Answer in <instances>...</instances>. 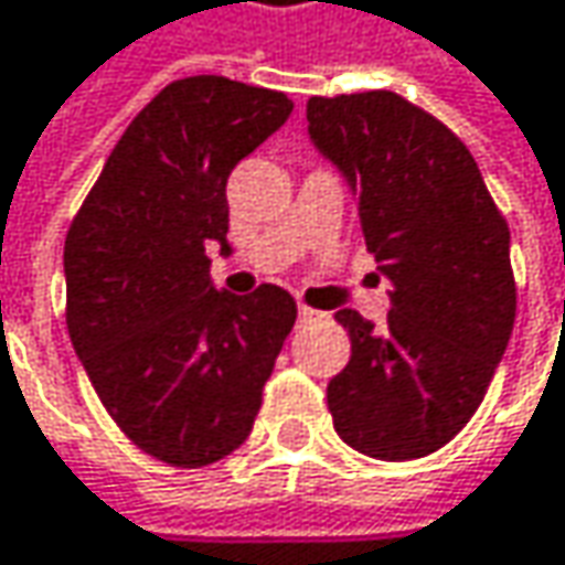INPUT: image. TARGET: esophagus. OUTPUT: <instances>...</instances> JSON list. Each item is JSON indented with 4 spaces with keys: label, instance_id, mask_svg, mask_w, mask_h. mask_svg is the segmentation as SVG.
Segmentation results:
<instances>
[{
    "label": "esophagus",
    "instance_id": "esophagus-1",
    "mask_svg": "<svg viewBox=\"0 0 565 565\" xmlns=\"http://www.w3.org/2000/svg\"><path fill=\"white\" fill-rule=\"evenodd\" d=\"M315 315H318L315 308H308V305H299V318H302V321H311Z\"/></svg>",
    "mask_w": 565,
    "mask_h": 565
}]
</instances>
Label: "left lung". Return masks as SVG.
<instances>
[{
    "instance_id": "8db88e82",
    "label": "left lung",
    "mask_w": 565,
    "mask_h": 565,
    "mask_svg": "<svg viewBox=\"0 0 565 565\" xmlns=\"http://www.w3.org/2000/svg\"><path fill=\"white\" fill-rule=\"evenodd\" d=\"M308 135L356 192L388 318H334L350 363L328 383L334 430L402 463L450 444L486 398L511 328V234L466 143L398 93L311 96Z\"/></svg>"
}]
</instances>
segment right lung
<instances>
[{"label": "right lung", "mask_w": 565, "mask_h": 565, "mask_svg": "<svg viewBox=\"0 0 565 565\" xmlns=\"http://www.w3.org/2000/svg\"><path fill=\"white\" fill-rule=\"evenodd\" d=\"M292 115L286 93L185 76L138 111L63 244L66 331L111 422L182 469L234 454L296 324L279 286L231 296L205 247L227 254V177Z\"/></svg>", "instance_id": "add662e5"}]
</instances>
